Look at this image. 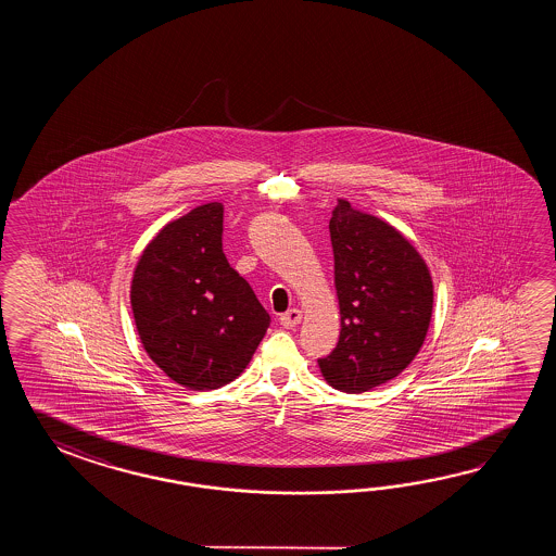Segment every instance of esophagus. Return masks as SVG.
<instances>
[{
    "label": "esophagus",
    "mask_w": 556,
    "mask_h": 556,
    "mask_svg": "<svg viewBox=\"0 0 556 556\" xmlns=\"http://www.w3.org/2000/svg\"><path fill=\"white\" fill-rule=\"evenodd\" d=\"M300 321H302V312L298 307H292V309H288L286 314L280 316V324H282L283 328H295Z\"/></svg>",
    "instance_id": "esophagus-1"
}]
</instances>
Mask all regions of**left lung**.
Returning a JSON list of instances; mask_svg holds the SVG:
<instances>
[{"label": "left lung", "instance_id": "8db88e82", "mask_svg": "<svg viewBox=\"0 0 556 556\" xmlns=\"http://www.w3.org/2000/svg\"><path fill=\"white\" fill-rule=\"evenodd\" d=\"M330 237L342 330L319 371L333 390L364 393L397 378L421 350L433 280L397 228L345 199L331 213Z\"/></svg>", "mask_w": 556, "mask_h": 556}]
</instances>
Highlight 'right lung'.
Masks as SVG:
<instances>
[{
	"mask_svg": "<svg viewBox=\"0 0 556 556\" xmlns=\"http://www.w3.org/2000/svg\"><path fill=\"white\" fill-rule=\"evenodd\" d=\"M220 202L170 220L144 247L130 282L142 348L189 390H218L247 369L270 326L223 252Z\"/></svg>",
	"mask_w": 556,
	"mask_h": 556,
	"instance_id": "obj_1",
	"label": "right lung"
}]
</instances>
